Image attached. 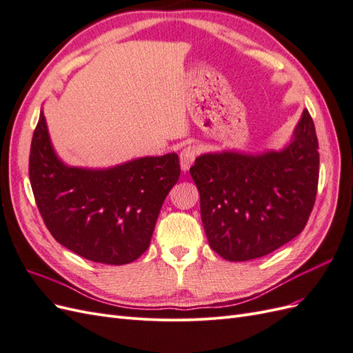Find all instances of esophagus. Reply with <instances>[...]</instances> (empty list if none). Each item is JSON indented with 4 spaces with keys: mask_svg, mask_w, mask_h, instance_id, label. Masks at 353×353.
I'll return each mask as SVG.
<instances>
[{
    "mask_svg": "<svg viewBox=\"0 0 353 353\" xmlns=\"http://www.w3.org/2000/svg\"><path fill=\"white\" fill-rule=\"evenodd\" d=\"M197 147L196 145H187L183 152L179 154V162H181V169L188 170L191 168V165L194 163V160L197 157Z\"/></svg>",
    "mask_w": 353,
    "mask_h": 353,
    "instance_id": "obj_1",
    "label": "esophagus"
}]
</instances>
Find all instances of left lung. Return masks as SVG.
Returning <instances> with one entry per match:
<instances>
[{"label":"left lung","mask_w":353,"mask_h":353,"mask_svg":"<svg viewBox=\"0 0 353 353\" xmlns=\"http://www.w3.org/2000/svg\"><path fill=\"white\" fill-rule=\"evenodd\" d=\"M190 174L212 250L231 262L270 254L302 232L314 209L319 153L312 117L303 110L281 152L201 154Z\"/></svg>","instance_id":"8db88e82"}]
</instances>
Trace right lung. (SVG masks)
Wrapping results in <instances>:
<instances>
[{"mask_svg": "<svg viewBox=\"0 0 353 353\" xmlns=\"http://www.w3.org/2000/svg\"><path fill=\"white\" fill-rule=\"evenodd\" d=\"M179 174L176 153L100 170L66 166L52 150L42 112L32 137L29 179L46 227L92 262L125 265L140 258Z\"/></svg>", "mask_w": 353, "mask_h": 353, "instance_id": "add662e5", "label": "right lung"}]
</instances>
